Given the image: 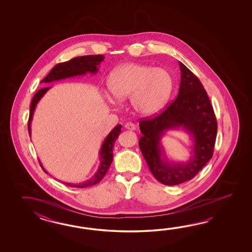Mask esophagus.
Instances as JSON below:
<instances>
[{
  "label": "esophagus",
  "mask_w": 252,
  "mask_h": 252,
  "mask_svg": "<svg viewBox=\"0 0 252 252\" xmlns=\"http://www.w3.org/2000/svg\"><path fill=\"white\" fill-rule=\"evenodd\" d=\"M124 127L129 130H134L136 128V125L132 123H127V124H125Z\"/></svg>",
  "instance_id": "esophagus-1"
}]
</instances>
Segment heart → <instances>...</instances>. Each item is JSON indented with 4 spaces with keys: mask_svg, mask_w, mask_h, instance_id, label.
Masks as SVG:
<instances>
[{
    "mask_svg": "<svg viewBox=\"0 0 252 252\" xmlns=\"http://www.w3.org/2000/svg\"><path fill=\"white\" fill-rule=\"evenodd\" d=\"M107 86L115 100L129 97L130 106L136 113L152 115L165 106L171 94L173 81L163 68L130 63L113 70Z\"/></svg>",
    "mask_w": 252,
    "mask_h": 252,
    "instance_id": "b5f03b06",
    "label": "heart"
}]
</instances>
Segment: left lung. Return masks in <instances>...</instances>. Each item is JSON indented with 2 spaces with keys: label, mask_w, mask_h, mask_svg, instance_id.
I'll return each instance as SVG.
<instances>
[{
  "label": "left lung",
  "mask_w": 252,
  "mask_h": 252,
  "mask_svg": "<svg viewBox=\"0 0 252 252\" xmlns=\"http://www.w3.org/2000/svg\"><path fill=\"white\" fill-rule=\"evenodd\" d=\"M181 80L177 97L158 116L140 119L143 134L139 149L152 175L166 186H176L195 177L214 154L217 121L209 97L198 77L179 62ZM185 129L193 139L194 156L186 163L169 162L161 152L160 137L172 128Z\"/></svg>",
  "instance_id": "1"
}]
</instances>
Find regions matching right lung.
I'll return each instance as SVG.
<instances>
[{
  "mask_svg": "<svg viewBox=\"0 0 252 252\" xmlns=\"http://www.w3.org/2000/svg\"><path fill=\"white\" fill-rule=\"evenodd\" d=\"M102 60H103L102 55L76 57V58L70 59L64 63L56 64L51 71L48 73V75L41 81V83H50L53 81L61 80V79H64L67 77L86 75L87 73L96 74L97 71L99 70L98 65L100 64ZM49 88L50 87H44V88L39 89L33 96L32 101L31 103V108H30V117H29V122H28V129H29L30 136L32 133L31 123L32 120L34 110H35L38 101L42 98L43 95L47 93ZM121 128H122L121 124L115 126L113 130L108 134L107 137L104 139L101 150H100L101 163H100V166L98 167L96 173L94 174V177H92L91 179L87 180L86 182L82 183V184H78V185L69 184V183H64V184L69 186V187H72V188H85L96 185L97 183L100 182L103 177L106 175L108 169L113 162V145L121 133ZM39 165L42 167L43 170L47 173L41 165L40 161H39Z\"/></svg>",
  "mask_w": 252,
  "mask_h": 252,
  "instance_id": "1",
  "label": "right lung"
}]
</instances>
